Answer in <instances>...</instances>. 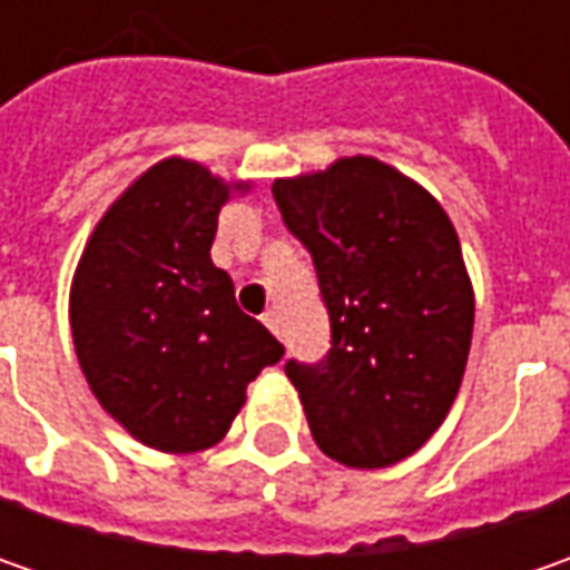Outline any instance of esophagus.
<instances>
[{"mask_svg":"<svg viewBox=\"0 0 570 570\" xmlns=\"http://www.w3.org/2000/svg\"><path fill=\"white\" fill-rule=\"evenodd\" d=\"M263 323L273 330L275 336H282V317H278V311H266V314H263Z\"/></svg>","mask_w":570,"mask_h":570,"instance_id":"1","label":"esophagus"}]
</instances>
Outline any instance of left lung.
Here are the masks:
<instances>
[{
	"label": "left lung",
	"mask_w": 570,
	"mask_h": 570,
	"mask_svg": "<svg viewBox=\"0 0 570 570\" xmlns=\"http://www.w3.org/2000/svg\"><path fill=\"white\" fill-rule=\"evenodd\" d=\"M273 196L311 250L333 348L285 364L317 448L352 470L393 466L448 419L470 358L475 295L444 206L371 155L278 177Z\"/></svg>",
	"instance_id": "1"
}]
</instances>
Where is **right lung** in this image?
Instances as JSON below:
<instances>
[{"mask_svg":"<svg viewBox=\"0 0 570 570\" xmlns=\"http://www.w3.org/2000/svg\"><path fill=\"white\" fill-rule=\"evenodd\" d=\"M250 187L170 155L122 189L81 250L69 288L78 364L100 409L145 448H215L247 383L285 355L212 263L218 212Z\"/></svg>","mask_w":570,"mask_h":570,"instance_id":"1","label":"right lung"}]
</instances>
